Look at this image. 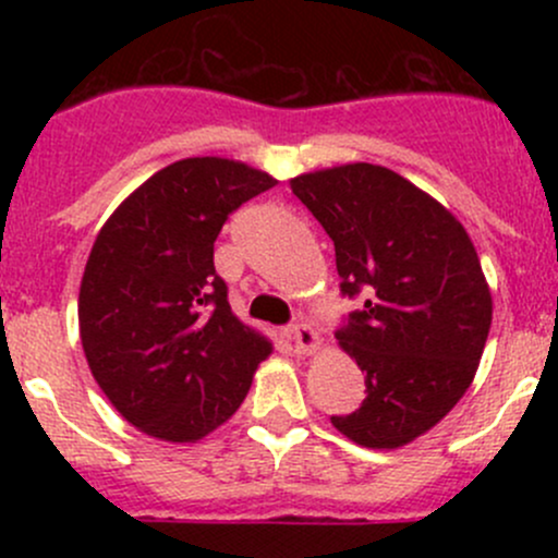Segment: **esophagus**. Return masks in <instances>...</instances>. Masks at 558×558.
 <instances>
[{
	"label": "esophagus",
	"instance_id": "obj_1",
	"mask_svg": "<svg viewBox=\"0 0 558 558\" xmlns=\"http://www.w3.org/2000/svg\"><path fill=\"white\" fill-rule=\"evenodd\" d=\"M288 336H291V341L296 345L299 354H312V351H317L319 345H323V338H319L317 330H312L306 323L293 325V328L288 330Z\"/></svg>",
	"mask_w": 558,
	"mask_h": 558
}]
</instances>
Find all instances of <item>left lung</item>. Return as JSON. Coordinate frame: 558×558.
<instances>
[{
  "label": "left lung",
  "mask_w": 558,
  "mask_h": 558,
  "mask_svg": "<svg viewBox=\"0 0 558 558\" xmlns=\"http://www.w3.org/2000/svg\"><path fill=\"white\" fill-rule=\"evenodd\" d=\"M291 189L332 239L343 296L367 291L336 332L367 396L332 427L367 448L412 444L466 393L488 341L475 246L444 204L380 165L304 172Z\"/></svg>",
  "instance_id": "1"
}]
</instances>
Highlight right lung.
Wrapping results in <instances>:
<instances>
[{"instance_id":"right-lung-1","label":"right lung","mask_w":558,"mask_h":558,"mask_svg":"<svg viewBox=\"0 0 558 558\" xmlns=\"http://www.w3.org/2000/svg\"><path fill=\"white\" fill-rule=\"evenodd\" d=\"M278 183L235 159L189 157L144 181L96 235L81 280L94 380L151 438L194 444L235 414L272 343L230 312L215 272L228 215Z\"/></svg>"}]
</instances>
